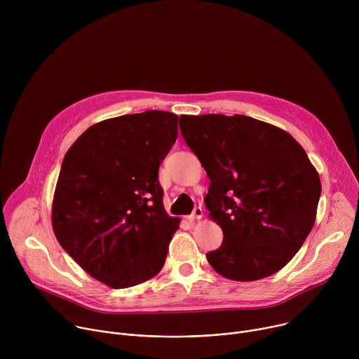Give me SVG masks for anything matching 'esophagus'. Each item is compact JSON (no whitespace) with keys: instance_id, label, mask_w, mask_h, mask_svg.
I'll list each match as a JSON object with an SVG mask.
<instances>
[{"instance_id":"obj_1","label":"esophagus","mask_w":359,"mask_h":359,"mask_svg":"<svg viewBox=\"0 0 359 359\" xmlns=\"http://www.w3.org/2000/svg\"><path fill=\"white\" fill-rule=\"evenodd\" d=\"M203 217V210H201V208H194V210H193V213L190 215V216H187V219L189 220H200Z\"/></svg>"}]
</instances>
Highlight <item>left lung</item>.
<instances>
[{
  "instance_id": "8db88e82",
  "label": "left lung",
  "mask_w": 359,
  "mask_h": 359,
  "mask_svg": "<svg viewBox=\"0 0 359 359\" xmlns=\"http://www.w3.org/2000/svg\"><path fill=\"white\" fill-rule=\"evenodd\" d=\"M180 132L206 170L209 216L222 245L206 254L223 277L254 281L281 270L310 234L321 182L287 132L244 115L180 116Z\"/></svg>"
}]
</instances>
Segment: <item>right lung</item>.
<instances>
[{
  "instance_id": "add662e5",
  "label": "right lung",
  "mask_w": 359,
  "mask_h": 359,
  "mask_svg": "<svg viewBox=\"0 0 359 359\" xmlns=\"http://www.w3.org/2000/svg\"><path fill=\"white\" fill-rule=\"evenodd\" d=\"M179 116L146 111L99 122L64 158L53 229L93 278L128 288L163 267L179 219L163 208L159 166L177 137Z\"/></svg>"
}]
</instances>
